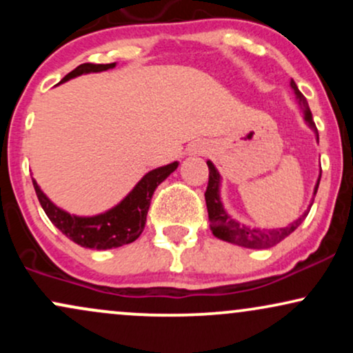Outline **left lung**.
<instances>
[{
	"label": "left lung",
	"instance_id": "obj_1",
	"mask_svg": "<svg viewBox=\"0 0 353 353\" xmlns=\"http://www.w3.org/2000/svg\"><path fill=\"white\" fill-rule=\"evenodd\" d=\"M290 86H292L295 98H297L299 104H301L303 117H305V123L314 129L319 139L317 128H315L314 119H312V112L309 109V103H307L305 96L299 91L297 84L294 83V79L290 81ZM208 168H209V182H208V189H205L204 196H205V204H208L210 229H212V234L217 239H222V241L232 242V244H237L242 247H249V249H265V247H272L275 244H279V242L283 241L287 236H290V234H292L294 230L302 224V221L307 217V214H309L310 209H307L305 212L302 214V217H299L294 224H290L289 228H283V229L261 230V229H250L247 228V225L239 224L237 221H234L232 217H229V214L225 212L224 208H222L221 197H219L221 176H219L217 169L214 168V164L210 163V161H208ZM320 176H322V172H320ZM319 182L320 179L317 181V184H315L314 196L317 194Z\"/></svg>",
	"mask_w": 353,
	"mask_h": 353
}]
</instances>
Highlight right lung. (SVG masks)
<instances>
[{
    "label": "right lung",
    "instance_id": "add662e5",
    "mask_svg": "<svg viewBox=\"0 0 353 353\" xmlns=\"http://www.w3.org/2000/svg\"><path fill=\"white\" fill-rule=\"evenodd\" d=\"M116 63L111 64H92L84 63L81 66L72 70L70 74H66L61 83L76 78V76L84 74V72H99L114 68ZM177 163L163 165L154 171L148 172L145 176L136 184V188L125 196V199L121 201L116 208H112L108 212L99 214L94 217H78L64 212L63 209L56 208L52 202L44 196V192L39 189L33 179V185L38 196L39 204L50 217L52 224L58 228L66 237H70L72 242L81 247L88 249L104 250L114 249L125 244H131L141 232L144 230L145 217H148L149 205H151L152 194L157 185L163 182L169 174L177 169Z\"/></svg>",
    "mask_w": 353,
    "mask_h": 353
}]
</instances>
